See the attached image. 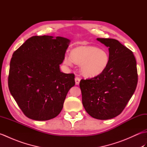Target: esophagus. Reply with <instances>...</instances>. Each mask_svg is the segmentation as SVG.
<instances>
[{
	"instance_id": "obj_1",
	"label": "esophagus",
	"mask_w": 147,
	"mask_h": 147,
	"mask_svg": "<svg viewBox=\"0 0 147 147\" xmlns=\"http://www.w3.org/2000/svg\"><path fill=\"white\" fill-rule=\"evenodd\" d=\"M80 82V78L76 77V78H75V83H76V85H79Z\"/></svg>"
}]
</instances>
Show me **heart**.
<instances>
[{"label": "heart", "instance_id": "obj_1", "mask_svg": "<svg viewBox=\"0 0 147 147\" xmlns=\"http://www.w3.org/2000/svg\"><path fill=\"white\" fill-rule=\"evenodd\" d=\"M73 61L80 64V70L84 76L95 77L104 72L108 66L109 55L107 52L98 47L82 45L71 52V57L65 55L64 62L71 65Z\"/></svg>", "mask_w": 147, "mask_h": 147}]
</instances>
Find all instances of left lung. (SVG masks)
Returning <instances> with one entry per match:
<instances>
[{
    "mask_svg": "<svg viewBox=\"0 0 147 147\" xmlns=\"http://www.w3.org/2000/svg\"><path fill=\"white\" fill-rule=\"evenodd\" d=\"M96 40L109 48L108 66L100 75L81 80L80 86L87 113L107 120L119 115L135 92L138 83L136 61L133 52L118 40Z\"/></svg>",
    "mask_w": 147,
    "mask_h": 147,
    "instance_id": "8db88e82",
    "label": "left lung"
}]
</instances>
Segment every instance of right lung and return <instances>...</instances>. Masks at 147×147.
Listing matches in <instances>:
<instances>
[{"label": "right lung", "instance_id": "1", "mask_svg": "<svg viewBox=\"0 0 147 147\" xmlns=\"http://www.w3.org/2000/svg\"><path fill=\"white\" fill-rule=\"evenodd\" d=\"M70 42L61 36H34L12 54L9 89L28 118L47 121L62 111L67 92L75 85L74 74L59 67Z\"/></svg>", "mask_w": 147, "mask_h": 147}]
</instances>
